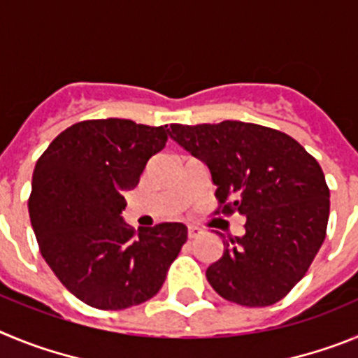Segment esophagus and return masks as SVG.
Wrapping results in <instances>:
<instances>
[{
	"mask_svg": "<svg viewBox=\"0 0 358 358\" xmlns=\"http://www.w3.org/2000/svg\"><path fill=\"white\" fill-rule=\"evenodd\" d=\"M202 231L199 229V227L195 226H188V238H197L199 235H201Z\"/></svg>",
	"mask_w": 358,
	"mask_h": 358,
	"instance_id": "esophagus-1",
	"label": "esophagus"
}]
</instances>
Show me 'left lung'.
Instances as JSON below:
<instances>
[{
    "label": "left lung",
    "mask_w": 358,
    "mask_h": 358,
    "mask_svg": "<svg viewBox=\"0 0 358 358\" xmlns=\"http://www.w3.org/2000/svg\"><path fill=\"white\" fill-rule=\"evenodd\" d=\"M169 134L206 164L222 213L245 217L242 236L218 233L224 252L208 267L210 285L243 306L278 303L327 236L330 189L319 163L285 132L256 123H172Z\"/></svg>",
    "instance_id": "obj_1"
}]
</instances>
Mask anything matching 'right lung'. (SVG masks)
I'll return each instance as SVG.
<instances>
[{
	"label": "right lung",
	"mask_w": 358,
	"mask_h": 358,
	"mask_svg": "<svg viewBox=\"0 0 358 358\" xmlns=\"http://www.w3.org/2000/svg\"><path fill=\"white\" fill-rule=\"evenodd\" d=\"M166 132L132 120H87L61 132L37 161L28 211L41 255L85 305L123 310L154 297L186 242L181 222L136 233L122 217L123 194L163 150Z\"/></svg>",
	"instance_id": "right-lung-1"
}]
</instances>
